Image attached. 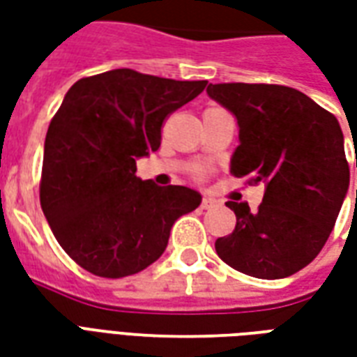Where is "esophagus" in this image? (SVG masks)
Here are the masks:
<instances>
[{
    "mask_svg": "<svg viewBox=\"0 0 357 357\" xmlns=\"http://www.w3.org/2000/svg\"><path fill=\"white\" fill-rule=\"evenodd\" d=\"M214 204H216V199H212V197H204V199L201 201V208H204V210L212 208Z\"/></svg>",
    "mask_w": 357,
    "mask_h": 357,
    "instance_id": "34e87169",
    "label": "esophagus"
}]
</instances>
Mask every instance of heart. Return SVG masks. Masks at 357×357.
Returning a JSON list of instances; mask_svg holds the SVG:
<instances>
[{
	"label": "heart",
	"instance_id": "b5f03b06",
	"mask_svg": "<svg viewBox=\"0 0 357 357\" xmlns=\"http://www.w3.org/2000/svg\"><path fill=\"white\" fill-rule=\"evenodd\" d=\"M197 176H199V178H201V176H202V170H199V172H197Z\"/></svg>",
	"mask_w": 357,
	"mask_h": 357
}]
</instances>
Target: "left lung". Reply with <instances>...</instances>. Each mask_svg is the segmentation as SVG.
<instances>
[{
    "mask_svg": "<svg viewBox=\"0 0 357 357\" xmlns=\"http://www.w3.org/2000/svg\"><path fill=\"white\" fill-rule=\"evenodd\" d=\"M206 93L239 124L231 174L266 185L256 212L247 202L227 201L237 224L231 235L216 241L218 256L258 279L292 275L319 255L348 193L340 124L287 86L210 84Z\"/></svg>",
    "mask_w": 357,
    "mask_h": 357,
    "instance_id": "left-lung-1",
    "label": "left lung"
}]
</instances>
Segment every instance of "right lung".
Segmentation results:
<instances>
[{
	"mask_svg": "<svg viewBox=\"0 0 357 357\" xmlns=\"http://www.w3.org/2000/svg\"><path fill=\"white\" fill-rule=\"evenodd\" d=\"M206 84L116 68L66 91L45 135L40 202L59 245L89 273L145 269L166 250L174 222L201 204L195 189L139 179L135 162L160 147L166 116Z\"/></svg>",
	"mask_w": 357,
	"mask_h": 357,
	"instance_id": "add662e5",
	"label": "right lung"
}]
</instances>
